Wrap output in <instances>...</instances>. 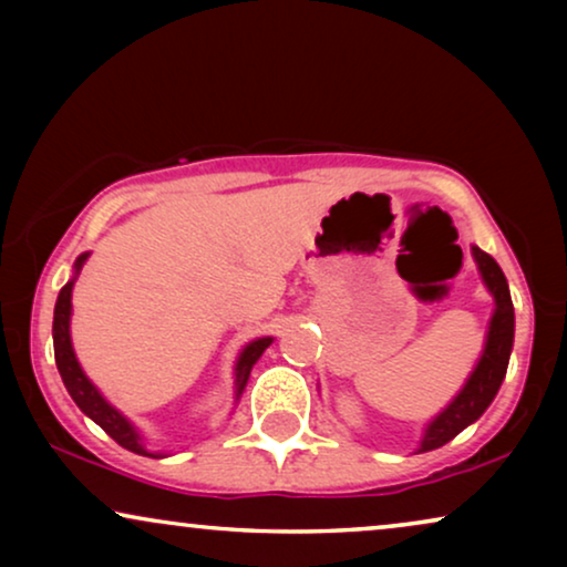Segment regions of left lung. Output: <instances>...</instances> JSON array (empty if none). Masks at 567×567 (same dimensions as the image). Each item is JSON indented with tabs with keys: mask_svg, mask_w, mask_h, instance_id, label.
I'll return each instance as SVG.
<instances>
[{
	"mask_svg": "<svg viewBox=\"0 0 567 567\" xmlns=\"http://www.w3.org/2000/svg\"><path fill=\"white\" fill-rule=\"evenodd\" d=\"M472 258L477 262L485 289L491 291L495 301L491 324H487L485 346L475 369L467 377V382L456 392V398L425 425L417 452H433V449L449 444L456 433H462L467 425L475 423L491 408L508 369L511 348H514V305H511L508 281L498 262L475 245H472Z\"/></svg>",
	"mask_w": 567,
	"mask_h": 567,
	"instance_id": "8db88e82",
	"label": "left lung"
}]
</instances>
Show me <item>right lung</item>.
Returning a JSON list of instances; mask_svg holds the SVG:
<instances>
[{
	"instance_id": "1",
	"label": "right lung",
	"mask_w": 567,
	"mask_h": 567,
	"mask_svg": "<svg viewBox=\"0 0 567 567\" xmlns=\"http://www.w3.org/2000/svg\"><path fill=\"white\" fill-rule=\"evenodd\" d=\"M87 258H90V252H82L80 258L74 260V276L69 278L64 289L59 291L56 307H53V355H56V369L61 374V382H64L66 392L72 394L76 408H80L87 417H92V421H95L113 441H118V444L123 449H128V452L159 460V456H165V454L150 452V449H146L142 431H138L118 408H113L111 402L103 398V392H100L97 386L90 382V377L84 374L80 361H76V353L72 346V330H69V324H72V289H74L76 276H80V270L84 262H87ZM270 343H274V338L270 336L255 338L243 348V351H239L237 363H235V402L243 398L252 367L258 363L262 351H266Z\"/></svg>"
}]
</instances>
